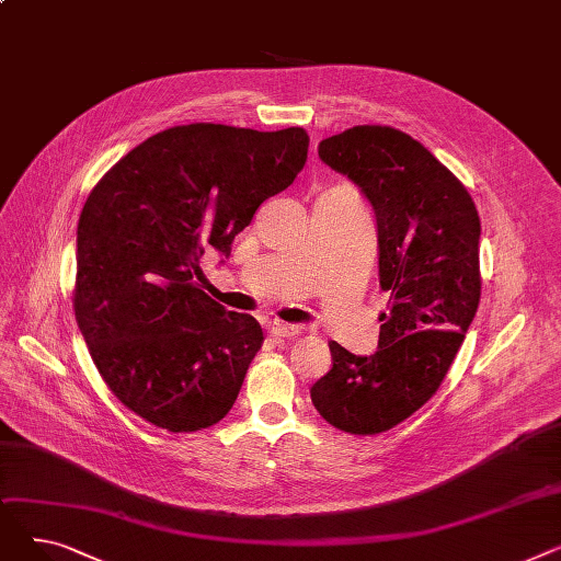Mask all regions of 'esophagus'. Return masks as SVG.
Wrapping results in <instances>:
<instances>
[{
    "label": "esophagus",
    "mask_w": 561,
    "mask_h": 561,
    "mask_svg": "<svg viewBox=\"0 0 561 561\" xmlns=\"http://www.w3.org/2000/svg\"><path fill=\"white\" fill-rule=\"evenodd\" d=\"M265 330H268L275 339H296L302 334V328L288 325V322H282V320H271L268 325H265Z\"/></svg>",
    "instance_id": "obj_1"
}]
</instances>
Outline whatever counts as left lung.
<instances>
[{
    "label": "left lung",
    "instance_id": "8db88e82",
    "mask_svg": "<svg viewBox=\"0 0 561 561\" xmlns=\"http://www.w3.org/2000/svg\"><path fill=\"white\" fill-rule=\"evenodd\" d=\"M318 154L373 204L389 305L375 355L330 343L332 368L311 402L336 430L370 436L419 411L457 357L482 293L480 216L457 176L400 129L352 127Z\"/></svg>",
    "mask_w": 561,
    "mask_h": 561
}]
</instances>
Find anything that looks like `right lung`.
<instances>
[{"instance_id": "1", "label": "right lung", "mask_w": 561, "mask_h": 561, "mask_svg": "<svg viewBox=\"0 0 561 561\" xmlns=\"http://www.w3.org/2000/svg\"><path fill=\"white\" fill-rule=\"evenodd\" d=\"M302 127L214 123L142 140L88 193L72 307L111 393L172 434L227 416L263 343L250 313L193 282L206 245L225 256L259 206L305 168Z\"/></svg>"}]
</instances>
